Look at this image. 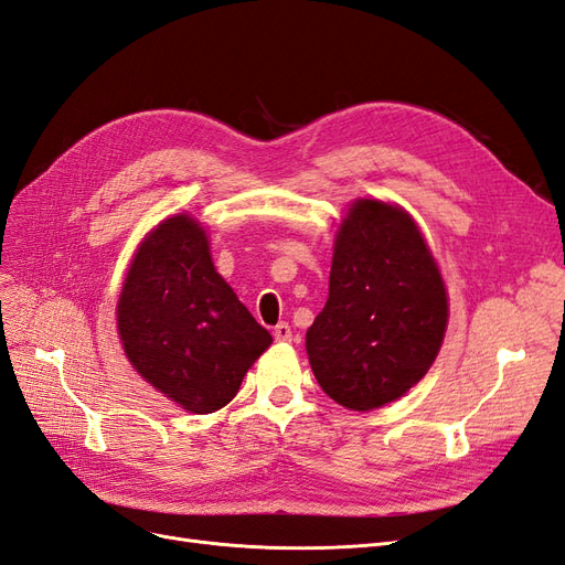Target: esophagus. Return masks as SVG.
<instances>
[{
  "mask_svg": "<svg viewBox=\"0 0 565 565\" xmlns=\"http://www.w3.org/2000/svg\"><path fill=\"white\" fill-rule=\"evenodd\" d=\"M273 337H276V341H292V328L287 322H278L276 330H273Z\"/></svg>",
  "mask_w": 565,
  "mask_h": 565,
  "instance_id": "esophagus-1",
  "label": "esophagus"
}]
</instances>
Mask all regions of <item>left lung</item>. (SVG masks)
Here are the masks:
<instances>
[{
	"label": "left lung",
	"mask_w": 565,
	"mask_h": 565,
	"mask_svg": "<svg viewBox=\"0 0 565 565\" xmlns=\"http://www.w3.org/2000/svg\"><path fill=\"white\" fill-rule=\"evenodd\" d=\"M446 328V285L413 216L355 200L337 231L328 303L306 332L320 388L358 413L396 401L429 372Z\"/></svg>",
	"instance_id": "obj_1"
}]
</instances>
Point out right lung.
Listing matches in <instances>:
<instances>
[{"label":"right lung","instance_id":"1","mask_svg":"<svg viewBox=\"0 0 565 565\" xmlns=\"http://www.w3.org/2000/svg\"><path fill=\"white\" fill-rule=\"evenodd\" d=\"M117 332L134 370L195 415L231 403L273 341L216 273L207 233L191 214L164 218L136 249Z\"/></svg>","mask_w":565,"mask_h":565}]
</instances>
